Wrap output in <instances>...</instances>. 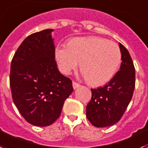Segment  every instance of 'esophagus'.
<instances>
[{
  "mask_svg": "<svg viewBox=\"0 0 148 148\" xmlns=\"http://www.w3.org/2000/svg\"><path fill=\"white\" fill-rule=\"evenodd\" d=\"M72 84H73V88H74V89L77 88H79V87L81 86V84H78V83H77V82H73Z\"/></svg>",
  "mask_w": 148,
  "mask_h": 148,
  "instance_id": "esophagus-1",
  "label": "esophagus"
}]
</instances>
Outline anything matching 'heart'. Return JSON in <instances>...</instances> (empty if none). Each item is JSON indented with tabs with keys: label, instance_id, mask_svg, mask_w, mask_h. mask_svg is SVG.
Listing matches in <instances>:
<instances>
[{
	"label": "heart",
	"instance_id": "obj_1",
	"mask_svg": "<svg viewBox=\"0 0 148 148\" xmlns=\"http://www.w3.org/2000/svg\"><path fill=\"white\" fill-rule=\"evenodd\" d=\"M55 57L60 71L70 74L78 66L87 82L95 86L109 82L118 71L122 60L119 46L99 36L75 37L67 45H59Z\"/></svg>",
	"mask_w": 148,
	"mask_h": 148
}]
</instances>
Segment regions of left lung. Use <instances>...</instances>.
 <instances>
[{
	"label": "left lung",
	"instance_id": "1",
	"mask_svg": "<svg viewBox=\"0 0 148 148\" xmlns=\"http://www.w3.org/2000/svg\"><path fill=\"white\" fill-rule=\"evenodd\" d=\"M120 70L105 86L92 90L86 116L96 127H106L119 122L131 100L135 88V68L129 52L119 43Z\"/></svg>",
	"mask_w": 148,
	"mask_h": 148
}]
</instances>
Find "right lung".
I'll return each mask as SVG.
<instances>
[{"label": "right lung", "mask_w": 148, "mask_h": 148, "mask_svg": "<svg viewBox=\"0 0 148 148\" xmlns=\"http://www.w3.org/2000/svg\"><path fill=\"white\" fill-rule=\"evenodd\" d=\"M53 29L35 32L21 42L11 64L14 105L28 123L49 126L58 119L73 92L72 81L60 74L55 60Z\"/></svg>", "instance_id": "obj_1"}]
</instances>
